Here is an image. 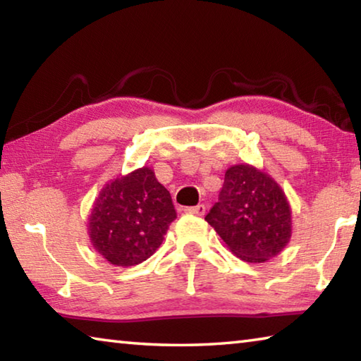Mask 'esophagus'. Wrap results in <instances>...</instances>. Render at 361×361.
<instances>
[{"mask_svg":"<svg viewBox=\"0 0 361 361\" xmlns=\"http://www.w3.org/2000/svg\"><path fill=\"white\" fill-rule=\"evenodd\" d=\"M205 205L204 204H199L195 207H188V209H185V212L188 213H192V215H197V216H204L205 215Z\"/></svg>","mask_w":361,"mask_h":361,"instance_id":"1","label":"esophagus"}]
</instances>
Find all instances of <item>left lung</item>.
Wrapping results in <instances>:
<instances>
[{
    "mask_svg": "<svg viewBox=\"0 0 361 361\" xmlns=\"http://www.w3.org/2000/svg\"><path fill=\"white\" fill-rule=\"evenodd\" d=\"M237 258L266 262L291 239V207L279 183L250 164L224 173L218 202L205 216Z\"/></svg>",
    "mask_w": 361,
    "mask_h": 361,
    "instance_id": "8db88e82",
    "label": "left lung"
}]
</instances>
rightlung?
I'll use <instances>...</instances> for the list:
<instances>
[{
	"mask_svg": "<svg viewBox=\"0 0 361 361\" xmlns=\"http://www.w3.org/2000/svg\"><path fill=\"white\" fill-rule=\"evenodd\" d=\"M175 218L170 192L142 167L102 188L89 215V239L109 264L130 267L156 253Z\"/></svg>",
	"mask_w": 361,
	"mask_h": 361,
	"instance_id": "right-lung-1",
	"label": "right lung"
}]
</instances>
